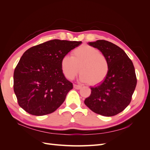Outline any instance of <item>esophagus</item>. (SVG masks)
<instances>
[{"label":"esophagus","mask_w":150,"mask_h":150,"mask_svg":"<svg viewBox=\"0 0 150 150\" xmlns=\"http://www.w3.org/2000/svg\"><path fill=\"white\" fill-rule=\"evenodd\" d=\"M74 88L76 89H80L81 88H82V86L79 85H77V84H74Z\"/></svg>","instance_id":"1"}]
</instances>
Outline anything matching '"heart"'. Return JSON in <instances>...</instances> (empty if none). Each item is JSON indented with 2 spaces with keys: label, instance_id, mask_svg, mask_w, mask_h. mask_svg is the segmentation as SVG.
<instances>
[{
  "label": "heart",
  "instance_id": "obj_1",
  "mask_svg": "<svg viewBox=\"0 0 150 150\" xmlns=\"http://www.w3.org/2000/svg\"><path fill=\"white\" fill-rule=\"evenodd\" d=\"M63 74L69 80L73 79L82 72L80 80L92 85L102 83L110 71V62L107 57L94 47L83 45L74 49L72 56H63L61 61Z\"/></svg>",
  "mask_w": 150,
  "mask_h": 150
}]
</instances>
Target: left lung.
Returning <instances> with one entry per match:
<instances>
[{"label":"left lung","mask_w":150,"mask_h":150,"mask_svg":"<svg viewBox=\"0 0 150 150\" xmlns=\"http://www.w3.org/2000/svg\"><path fill=\"white\" fill-rule=\"evenodd\" d=\"M99 49L110 62L106 79L91 87V93L84 104L91 110L104 116H112L128 106L137 83L133 62L121 48L105 40L88 43Z\"/></svg>","instance_id":"8db88e82"}]
</instances>
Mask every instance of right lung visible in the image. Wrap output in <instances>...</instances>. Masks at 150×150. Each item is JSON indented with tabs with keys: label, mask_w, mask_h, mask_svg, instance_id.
Segmentation results:
<instances>
[{
	"label": "right lung",
	"mask_w": 150,
	"mask_h": 150,
	"mask_svg": "<svg viewBox=\"0 0 150 150\" xmlns=\"http://www.w3.org/2000/svg\"><path fill=\"white\" fill-rule=\"evenodd\" d=\"M81 43L54 39L23 54L13 72V91L24 110L43 116L55 111L63 103L73 85L62 73L61 59Z\"/></svg>",
	"instance_id": "1"
}]
</instances>
